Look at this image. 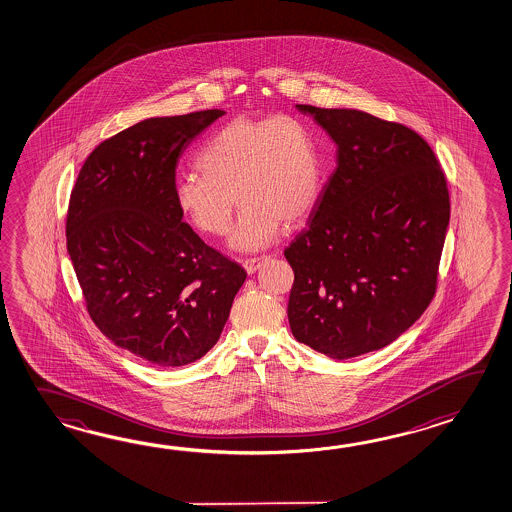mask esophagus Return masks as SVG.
Listing matches in <instances>:
<instances>
[{"label":"esophagus","instance_id":"34e87169","mask_svg":"<svg viewBox=\"0 0 512 512\" xmlns=\"http://www.w3.org/2000/svg\"><path fill=\"white\" fill-rule=\"evenodd\" d=\"M264 261H268V257H253V259H244L242 261V266H244V270L248 273H255L259 268H261V264Z\"/></svg>","mask_w":512,"mask_h":512}]
</instances>
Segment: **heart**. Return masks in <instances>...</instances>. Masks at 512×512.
Listing matches in <instances>:
<instances>
[{
  "instance_id": "heart-1",
  "label": "heart",
  "mask_w": 512,
  "mask_h": 512,
  "mask_svg": "<svg viewBox=\"0 0 512 512\" xmlns=\"http://www.w3.org/2000/svg\"><path fill=\"white\" fill-rule=\"evenodd\" d=\"M195 166L200 175L175 182L178 211L195 230L220 237L237 200L235 250L266 248L282 220L295 224L312 211L323 188L319 138L299 116H235L200 147Z\"/></svg>"
}]
</instances>
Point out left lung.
<instances>
[{"label":"left lung","mask_w":512,"mask_h":512,"mask_svg":"<svg viewBox=\"0 0 512 512\" xmlns=\"http://www.w3.org/2000/svg\"><path fill=\"white\" fill-rule=\"evenodd\" d=\"M295 107L334 140L337 167L284 250L295 273L288 321L299 343L350 359L390 345L427 310L449 189L410 127L357 109Z\"/></svg>","instance_id":"left-lung-1"}]
</instances>
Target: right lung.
I'll list each match as a JSON object with an SVG mask.
<instances>
[{
	"mask_svg": "<svg viewBox=\"0 0 512 512\" xmlns=\"http://www.w3.org/2000/svg\"><path fill=\"white\" fill-rule=\"evenodd\" d=\"M220 109L147 118L87 157L67 211V251L94 324L157 366L219 341L244 268L209 248L175 204L178 158Z\"/></svg>",
	"mask_w": 512,
	"mask_h": 512,
	"instance_id": "add662e5",
	"label": "right lung"
}]
</instances>
